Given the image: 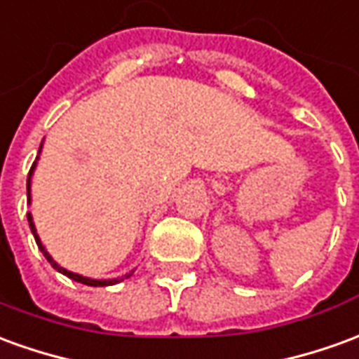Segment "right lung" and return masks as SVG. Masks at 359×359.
I'll return each instance as SVG.
<instances>
[{
  "mask_svg": "<svg viewBox=\"0 0 359 359\" xmlns=\"http://www.w3.org/2000/svg\"><path fill=\"white\" fill-rule=\"evenodd\" d=\"M40 147H42V145H40ZM39 151H40V149H39ZM32 171H34V165H32V167H31V172H29V179H27V198H29V202H31V175H32ZM27 217H29V225H31V231H32V235H34V241H36L39 249L42 250V255L46 257V260H48L52 266L56 268L57 272H62V274L67 276V278H72V280H75V282H79V284L93 285V287H97V285L118 284V282H122V280H124V278H114V280H91V278H85V276H79V274H75V272H69V270H66V268H62V266H60V264H57L56 260H54V258L50 257L48 250L44 249V245L40 243L39 235H36V227H34V223H32V215L27 214ZM128 276H130V274H128ZM128 276H126V278H128Z\"/></svg>",
  "mask_w": 359,
  "mask_h": 359,
  "instance_id": "add662e5",
  "label": "right lung"
}]
</instances>
